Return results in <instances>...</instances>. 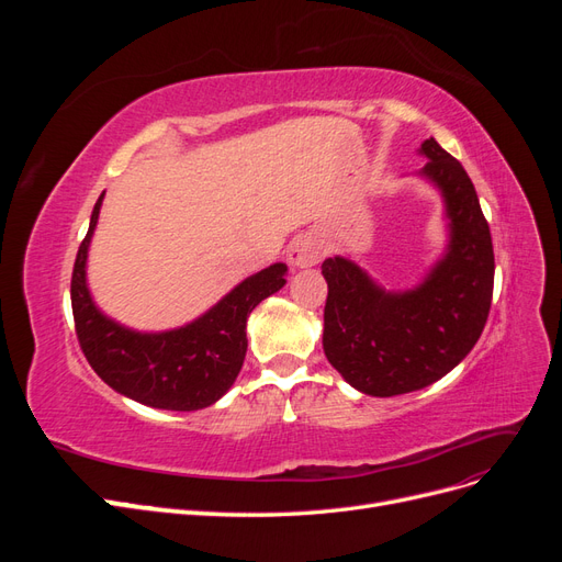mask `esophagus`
Instances as JSON below:
<instances>
[{
  "instance_id": "esophagus-1",
  "label": "esophagus",
  "mask_w": 562,
  "mask_h": 562,
  "mask_svg": "<svg viewBox=\"0 0 562 562\" xmlns=\"http://www.w3.org/2000/svg\"><path fill=\"white\" fill-rule=\"evenodd\" d=\"M321 260V244L314 236H297V239L288 248V262L293 267H312Z\"/></svg>"
}]
</instances>
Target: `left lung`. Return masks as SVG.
Masks as SVG:
<instances>
[{
    "label": "left lung",
    "mask_w": 562,
    "mask_h": 562,
    "mask_svg": "<svg viewBox=\"0 0 562 562\" xmlns=\"http://www.w3.org/2000/svg\"><path fill=\"white\" fill-rule=\"evenodd\" d=\"M419 151L422 176L446 199L450 244L413 291L389 293L347 258L321 265L328 281L323 351L353 389L398 396L434 384L464 359L485 328L495 252L479 194L464 166L434 138Z\"/></svg>",
    "instance_id": "obj_1"
}]
</instances>
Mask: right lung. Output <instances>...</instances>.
<instances>
[{"instance_id":"obj_1","label":"right lung","mask_w":562,"mask_h":562,"mask_svg":"<svg viewBox=\"0 0 562 562\" xmlns=\"http://www.w3.org/2000/svg\"><path fill=\"white\" fill-rule=\"evenodd\" d=\"M95 201L87 239L72 269V314L79 347L98 378L119 394L161 411H201L227 394L244 366L246 321L258 304L281 291L288 267L271 265L248 277L196 321L166 333H138L100 312L87 285V255L98 223Z\"/></svg>"}]
</instances>
